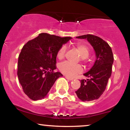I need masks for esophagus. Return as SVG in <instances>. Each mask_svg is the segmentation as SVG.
<instances>
[{"label":"esophagus","instance_id":"1","mask_svg":"<svg viewBox=\"0 0 130 130\" xmlns=\"http://www.w3.org/2000/svg\"><path fill=\"white\" fill-rule=\"evenodd\" d=\"M65 78H66L67 79L70 80H73V79L71 78V77H68V76H65Z\"/></svg>","mask_w":130,"mask_h":130}]
</instances>
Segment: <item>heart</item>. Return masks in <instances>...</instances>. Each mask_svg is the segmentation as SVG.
Listing matches in <instances>:
<instances>
[{"instance_id": "heart-1", "label": "heart", "mask_w": 130, "mask_h": 130, "mask_svg": "<svg viewBox=\"0 0 130 130\" xmlns=\"http://www.w3.org/2000/svg\"><path fill=\"white\" fill-rule=\"evenodd\" d=\"M75 47L79 53L80 57H81V60L83 62H86V58L88 57L89 53H90L89 47L81 43H78L76 44ZM66 50L67 47L65 45L61 46L60 48L58 51L57 54L58 59H63L65 53H66ZM59 70L62 73L65 75L70 77H73L76 74L81 73L83 71V68H82L81 65H79V64L74 65L70 62H64L60 65Z\"/></svg>"}]
</instances>
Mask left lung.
Returning a JSON list of instances; mask_svg holds the SVG:
<instances>
[{"label": "left lung", "mask_w": 130, "mask_h": 130, "mask_svg": "<svg viewBox=\"0 0 130 130\" xmlns=\"http://www.w3.org/2000/svg\"><path fill=\"white\" fill-rule=\"evenodd\" d=\"M76 38L89 41L95 51L96 60L90 70L84 74L87 79L80 80V87L75 92L83 101L97 100L103 93L111 76L114 62L111 47L108 43L95 35L87 34Z\"/></svg>", "instance_id": "1"}]
</instances>
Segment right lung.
<instances>
[{
  "label": "right lung",
  "mask_w": 130,
  "mask_h": 130,
  "mask_svg": "<svg viewBox=\"0 0 130 130\" xmlns=\"http://www.w3.org/2000/svg\"><path fill=\"white\" fill-rule=\"evenodd\" d=\"M41 33L22 47L18 63V77L24 92L34 101L45 98L59 77L56 69L57 52L71 39Z\"/></svg>",
  "instance_id": "obj_1"
}]
</instances>
